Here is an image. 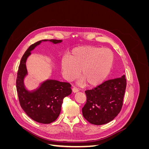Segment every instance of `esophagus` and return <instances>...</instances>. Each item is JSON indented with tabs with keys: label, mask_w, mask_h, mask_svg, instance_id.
Instances as JSON below:
<instances>
[{
	"label": "esophagus",
	"mask_w": 149,
	"mask_h": 149,
	"mask_svg": "<svg viewBox=\"0 0 149 149\" xmlns=\"http://www.w3.org/2000/svg\"><path fill=\"white\" fill-rule=\"evenodd\" d=\"M72 91H73L74 93H78L79 91V90L76 88H72Z\"/></svg>",
	"instance_id": "esophagus-1"
}]
</instances>
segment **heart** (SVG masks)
Masks as SVG:
<instances>
[{"label":"heart","mask_w":149,"mask_h":149,"mask_svg":"<svg viewBox=\"0 0 149 149\" xmlns=\"http://www.w3.org/2000/svg\"><path fill=\"white\" fill-rule=\"evenodd\" d=\"M114 56L109 49L94 46H81L73 48L68 58H62L60 66L63 76L67 81H73L79 74V84L87 83L90 87L101 84L112 70Z\"/></svg>","instance_id":"obj_1"}]
</instances>
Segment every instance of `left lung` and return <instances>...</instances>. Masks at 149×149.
I'll return each instance as SVG.
<instances>
[{
  "label": "left lung",
  "mask_w": 149,
  "mask_h": 149,
  "mask_svg": "<svg viewBox=\"0 0 149 149\" xmlns=\"http://www.w3.org/2000/svg\"><path fill=\"white\" fill-rule=\"evenodd\" d=\"M125 88L124 74L86 91L87 100L82 109L84 119L94 125L105 124L113 120L123 106Z\"/></svg>",
  "instance_id": "obj_1"
}]
</instances>
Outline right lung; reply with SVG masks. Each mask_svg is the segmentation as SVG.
<instances>
[{
  "instance_id": "add662e5",
  "label": "right lung",
  "mask_w": 149,
  "mask_h": 149,
  "mask_svg": "<svg viewBox=\"0 0 149 149\" xmlns=\"http://www.w3.org/2000/svg\"><path fill=\"white\" fill-rule=\"evenodd\" d=\"M42 42L53 44L62 42L60 40H42L29 47L22 57L17 73L16 87L20 104L22 109L33 120L42 124H50L59 116L63 100L69 96L72 91L68 83L55 79H47L40 86L30 91L25 87L24 79L28 75L26 61L31 52Z\"/></svg>"
}]
</instances>
